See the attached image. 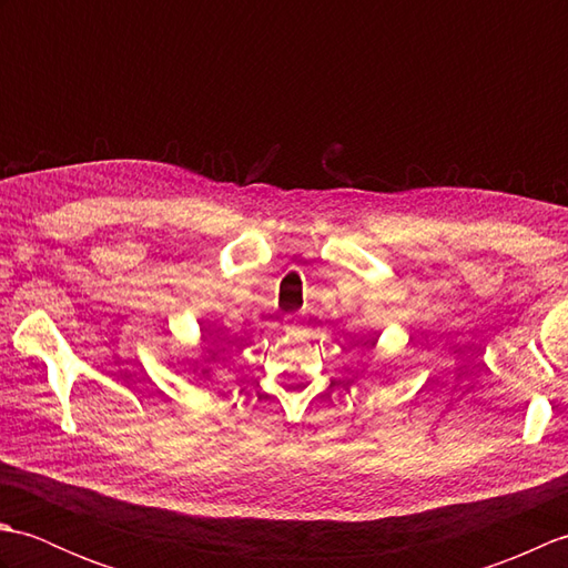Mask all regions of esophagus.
<instances>
[{
    "label": "esophagus",
    "instance_id": "1",
    "mask_svg": "<svg viewBox=\"0 0 568 568\" xmlns=\"http://www.w3.org/2000/svg\"><path fill=\"white\" fill-rule=\"evenodd\" d=\"M285 329H300V324H303V315H285Z\"/></svg>",
    "mask_w": 568,
    "mask_h": 568
}]
</instances>
